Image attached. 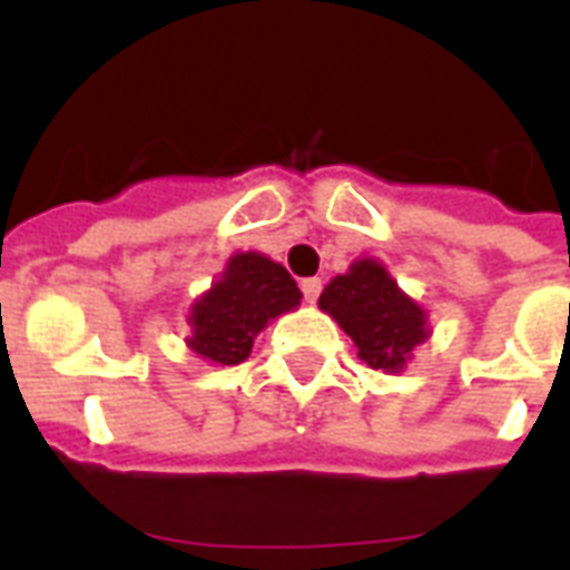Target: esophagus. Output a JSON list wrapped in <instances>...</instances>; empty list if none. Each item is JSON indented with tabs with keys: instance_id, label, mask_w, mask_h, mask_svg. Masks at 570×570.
I'll return each instance as SVG.
<instances>
[{
	"instance_id": "34e87169",
	"label": "esophagus",
	"mask_w": 570,
	"mask_h": 570,
	"mask_svg": "<svg viewBox=\"0 0 570 570\" xmlns=\"http://www.w3.org/2000/svg\"><path fill=\"white\" fill-rule=\"evenodd\" d=\"M302 293H304V298H307V302H316V298H320V293H322V281L320 277H304L302 281Z\"/></svg>"
}]
</instances>
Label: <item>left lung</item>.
Returning <instances> with one entry per match:
<instances>
[{"label": "left lung", "instance_id": "1", "mask_svg": "<svg viewBox=\"0 0 570 570\" xmlns=\"http://www.w3.org/2000/svg\"><path fill=\"white\" fill-rule=\"evenodd\" d=\"M320 307L355 340L361 361L399 373L420 343L429 337L425 313L396 286L375 259H357L346 275L325 286Z\"/></svg>", "mask_w": 570, "mask_h": 570}]
</instances>
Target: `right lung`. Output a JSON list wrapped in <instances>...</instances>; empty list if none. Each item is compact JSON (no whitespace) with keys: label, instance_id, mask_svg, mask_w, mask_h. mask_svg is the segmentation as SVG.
Here are the masks:
<instances>
[{"label":"right lung","instance_id":"1","mask_svg":"<svg viewBox=\"0 0 570 570\" xmlns=\"http://www.w3.org/2000/svg\"><path fill=\"white\" fill-rule=\"evenodd\" d=\"M298 298L302 289L281 263L254 250L236 254L222 281L191 307L189 346L215 364H242L266 322L293 311Z\"/></svg>","mask_w":570,"mask_h":570}]
</instances>
